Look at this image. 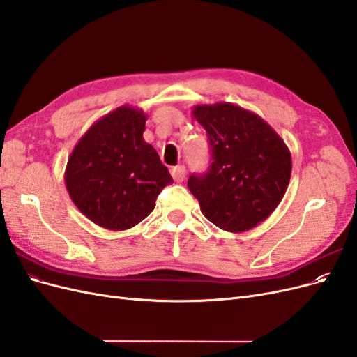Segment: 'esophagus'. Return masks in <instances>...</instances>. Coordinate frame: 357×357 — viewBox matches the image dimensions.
I'll use <instances>...</instances> for the list:
<instances>
[{
	"label": "esophagus",
	"instance_id": "esophagus-1",
	"mask_svg": "<svg viewBox=\"0 0 357 357\" xmlns=\"http://www.w3.org/2000/svg\"><path fill=\"white\" fill-rule=\"evenodd\" d=\"M171 176L172 178H174V181L180 183L185 180V176H186V168L183 165H177L174 168H171Z\"/></svg>",
	"mask_w": 357,
	"mask_h": 357
}]
</instances>
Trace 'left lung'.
I'll return each instance as SVG.
<instances>
[{"label":"left lung","instance_id":"1","mask_svg":"<svg viewBox=\"0 0 357 357\" xmlns=\"http://www.w3.org/2000/svg\"><path fill=\"white\" fill-rule=\"evenodd\" d=\"M192 116L211 146V167L190 176L188 188L202 214L228 232L268 219L283 199L291 174L290 150L264 119L231 102L198 104Z\"/></svg>","mask_w":357,"mask_h":357}]
</instances>
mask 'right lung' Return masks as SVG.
Here are the masks:
<instances>
[{
	"label": "right lung",
	"instance_id": "1",
	"mask_svg": "<svg viewBox=\"0 0 357 357\" xmlns=\"http://www.w3.org/2000/svg\"><path fill=\"white\" fill-rule=\"evenodd\" d=\"M146 121L138 107H117L83 134L68 158V195L104 229L126 231L144 220L172 181L153 146L144 142Z\"/></svg>",
	"mask_w": 357,
	"mask_h": 357
}]
</instances>
